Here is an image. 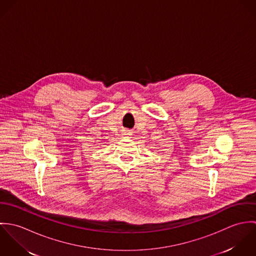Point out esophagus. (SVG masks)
Returning a JSON list of instances; mask_svg holds the SVG:
<instances>
[{
    "label": "esophagus",
    "mask_w": 256,
    "mask_h": 256,
    "mask_svg": "<svg viewBox=\"0 0 256 256\" xmlns=\"http://www.w3.org/2000/svg\"><path fill=\"white\" fill-rule=\"evenodd\" d=\"M123 135H130V133H129V132H128V131H126V132H125V133H124V134H123Z\"/></svg>",
    "instance_id": "esophagus-1"
}]
</instances>
